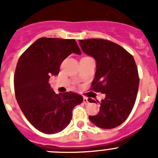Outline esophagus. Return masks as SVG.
I'll use <instances>...</instances> for the list:
<instances>
[{"mask_svg":"<svg viewBox=\"0 0 158 158\" xmlns=\"http://www.w3.org/2000/svg\"><path fill=\"white\" fill-rule=\"evenodd\" d=\"M83 102H84V104H89V100H88V98H87V97H85H85L83 98Z\"/></svg>","mask_w":158,"mask_h":158,"instance_id":"1","label":"esophagus"}]
</instances>
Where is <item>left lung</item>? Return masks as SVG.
Wrapping results in <instances>:
<instances>
[{"instance_id":"8db88e82","label":"left lung","mask_w":158,"mask_h":158,"mask_svg":"<svg viewBox=\"0 0 158 158\" xmlns=\"http://www.w3.org/2000/svg\"><path fill=\"white\" fill-rule=\"evenodd\" d=\"M79 42L83 52L96 62L90 90L106 95L100 103V112L89 115V119L103 129L116 127L129 116L137 98L139 77L135 59L123 47L110 40L89 39ZM89 102L96 103L91 98Z\"/></svg>"}]
</instances>
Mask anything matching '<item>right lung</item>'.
Returning <instances> with one entry per match:
<instances>
[{
    "instance_id": "add662e5",
    "label": "right lung",
    "mask_w": 158,
    "mask_h": 158,
    "mask_svg": "<svg viewBox=\"0 0 158 158\" xmlns=\"http://www.w3.org/2000/svg\"><path fill=\"white\" fill-rule=\"evenodd\" d=\"M72 53L81 54L74 40L40 38L21 54L15 75V96L32 126L44 134H56L72 119L73 107L83 102L77 93L56 94L49 79L59 73L60 65Z\"/></svg>"
}]
</instances>
